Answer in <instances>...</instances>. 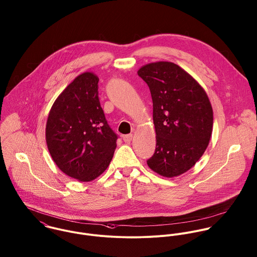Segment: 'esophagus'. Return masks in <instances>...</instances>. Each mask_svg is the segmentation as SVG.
<instances>
[{
    "mask_svg": "<svg viewBox=\"0 0 257 257\" xmlns=\"http://www.w3.org/2000/svg\"><path fill=\"white\" fill-rule=\"evenodd\" d=\"M132 139H133V135L132 134H128V135L123 136V140H124L125 143H130L132 141Z\"/></svg>",
    "mask_w": 257,
    "mask_h": 257,
    "instance_id": "obj_1",
    "label": "esophagus"
}]
</instances>
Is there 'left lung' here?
<instances>
[{
    "label": "left lung",
    "mask_w": 257,
    "mask_h": 257,
    "mask_svg": "<svg viewBox=\"0 0 257 257\" xmlns=\"http://www.w3.org/2000/svg\"><path fill=\"white\" fill-rule=\"evenodd\" d=\"M137 73L153 100L156 150L147 164L163 177H178L192 169L208 146L211 104L202 85L174 62H151Z\"/></svg>",
    "instance_id": "8db88e82"
}]
</instances>
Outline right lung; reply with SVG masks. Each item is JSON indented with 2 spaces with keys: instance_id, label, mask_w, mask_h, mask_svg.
Returning a JSON list of instances; mask_svg holds the SVG:
<instances>
[{
  "instance_id": "obj_1",
  "label": "right lung",
  "mask_w": 257,
  "mask_h": 257,
  "mask_svg": "<svg viewBox=\"0 0 257 257\" xmlns=\"http://www.w3.org/2000/svg\"><path fill=\"white\" fill-rule=\"evenodd\" d=\"M98 81L91 71L76 76L57 96L48 116L46 141L52 160L78 182L99 177L117 146V135L100 106Z\"/></svg>"
}]
</instances>
